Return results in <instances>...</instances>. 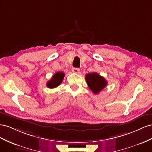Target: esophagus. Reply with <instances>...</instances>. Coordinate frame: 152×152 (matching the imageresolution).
I'll return each instance as SVG.
<instances>
[{"instance_id":"obj_1","label":"esophagus","mask_w":152,"mask_h":152,"mask_svg":"<svg viewBox=\"0 0 152 152\" xmlns=\"http://www.w3.org/2000/svg\"><path fill=\"white\" fill-rule=\"evenodd\" d=\"M72 71L74 73H79L80 72V69L77 68V67H74L72 69Z\"/></svg>"}]
</instances>
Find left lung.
Returning a JSON list of instances; mask_svg holds the SVG:
<instances>
[{
    "mask_svg": "<svg viewBox=\"0 0 152 152\" xmlns=\"http://www.w3.org/2000/svg\"><path fill=\"white\" fill-rule=\"evenodd\" d=\"M85 80L89 88L95 94L100 92L107 85V81L104 77L100 76L97 72L86 74Z\"/></svg>",
    "mask_w": 152,
    "mask_h": 152,
    "instance_id": "left-lung-1",
    "label": "left lung"
}]
</instances>
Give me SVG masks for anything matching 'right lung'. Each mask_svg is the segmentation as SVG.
Masks as SVG:
<instances>
[{
  "label": "right lung",
  "mask_w": 152,
  "mask_h": 152,
  "mask_svg": "<svg viewBox=\"0 0 152 152\" xmlns=\"http://www.w3.org/2000/svg\"><path fill=\"white\" fill-rule=\"evenodd\" d=\"M65 74L63 72H57L52 76L51 79L47 82L46 86L50 88L57 87L62 82Z\"/></svg>",
  "instance_id": "right-lung-1"
}]
</instances>
